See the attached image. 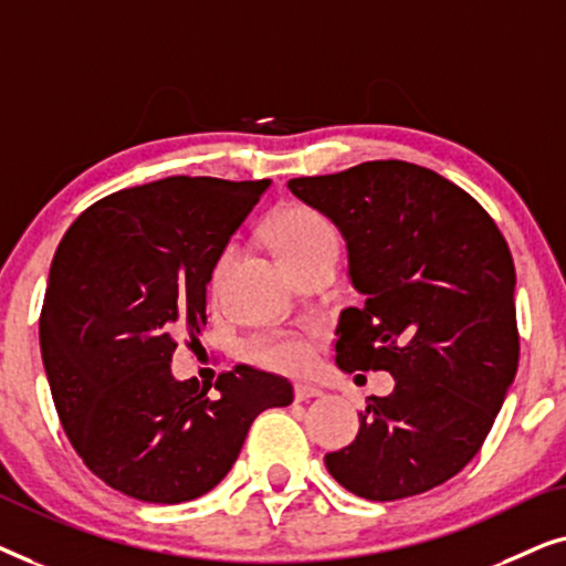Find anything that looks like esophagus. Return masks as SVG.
Instances as JSON below:
<instances>
[{"label":"esophagus","mask_w":566,"mask_h":566,"mask_svg":"<svg viewBox=\"0 0 566 566\" xmlns=\"http://www.w3.org/2000/svg\"><path fill=\"white\" fill-rule=\"evenodd\" d=\"M293 397H296V401H308V399L322 397V389H319V386H312V384H296V386H293Z\"/></svg>","instance_id":"34e87169"}]
</instances>
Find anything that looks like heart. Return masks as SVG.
<instances>
[{
	"instance_id": "obj_1",
	"label": "heart",
	"mask_w": 566,
	"mask_h": 566,
	"mask_svg": "<svg viewBox=\"0 0 566 566\" xmlns=\"http://www.w3.org/2000/svg\"><path fill=\"white\" fill-rule=\"evenodd\" d=\"M270 239H273L277 254L285 265L304 258V254L319 250L324 244H337V229L327 216L312 206L293 203L281 208L270 223ZM237 250L223 247L213 258L211 273H208V289L211 293L223 291L229 270L234 265ZM247 355L260 366L281 370V374H301L314 360V335L312 332H273V335L258 337L247 345Z\"/></svg>"
}]
</instances>
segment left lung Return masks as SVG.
I'll list each match as a JSON object with an SVG mask.
<instances>
[{"instance_id": "1", "label": "left lung", "mask_w": 566, "mask_h": 566, "mask_svg": "<svg viewBox=\"0 0 566 566\" xmlns=\"http://www.w3.org/2000/svg\"><path fill=\"white\" fill-rule=\"evenodd\" d=\"M291 192L347 239L366 304L337 324V366L389 370L360 430L327 471L374 502L415 497L459 474L490 436L521 337L515 265L492 216L446 177L399 159L296 177Z\"/></svg>"}]
</instances>
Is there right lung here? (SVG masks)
Wrapping results in <instances>:
<instances>
[{"instance_id": "obj_1", "label": "right lung", "mask_w": 566, "mask_h": 566, "mask_svg": "<svg viewBox=\"0 0 566 566\" xmlns=\"http://www.w3.org/2000/svg\"><path fill=\"white\" fill-rule=\"evenodd\" d=\"M268 185L180 175L118 190L53 254L41 308L53 405L84 467L128 497L177 505L211 492L254 417L293 401L289 378L244 363L213 386L169 370L177 337L206 324L213 258Z\"/></svg>"}]
</instances>
